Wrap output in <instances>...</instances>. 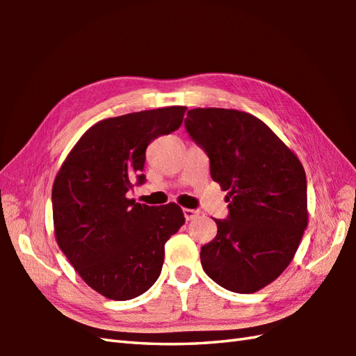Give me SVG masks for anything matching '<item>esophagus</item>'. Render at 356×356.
I'll return each instance as SVG.
<instances>
[{"instance_id":"34e87169","label":"esophagus","mask_w":356,"mask_h":356,"mask_svg":"<svg viewBox=\"0 0 356 356\" xmlns=\"http://www.w3.org/2000/svg\"><path fill=\"white\" fill-rule=\"evenodd\" d=\"M184 216L188 222L190 220H194V218H197L200 216V211L197 209H190V208H185L184 209Z\"/></svg>"}]
</instances>
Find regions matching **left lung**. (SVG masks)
Listing matches in <instances>:
<instances>
[{
    "label": "left lung",
    "instance_id": "left-lung-1",
    "mask_svg": "<svg viewBox=\"0 0 356 356\" xmlns=\"http://www.w3.org/2000/svg\"><path fill=\"white\" fill-rule=\"evenodd\" d=\"M185 127L207 151L211 177L229 202L228 218H214L217 236L202 246V268L228 291H260L289 266L307 226L303 165L245 111L193 108Z\"/></svg>",
    "mask_w": 356,
    "mask_h": 356
}]
</instances>
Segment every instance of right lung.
I'll use <instances>...</instances> for the list:
<instances>
[{
    "label": "right lung",
    "mask_w": 356,
    "mask_h": 356,
    "mask_svg": "<svg viewBox=\"0 0 356 356\" xmlns=\"http://www.w3.org/2000/svg\"><path fill=\"white\" fill-rule=\"evenodd\" d=\"M186 107L108 118L81 136L51 188L59 249L84 282L110 300L147 292L161 275L165 243L185 223L176 203L148 207L127 197L145 182V149L182 125Z\"/></svg>",
    "instance_id": "obj_1"
}]
</instances>
